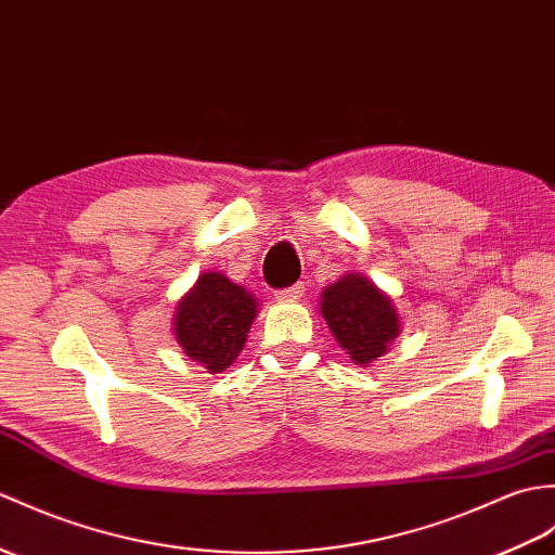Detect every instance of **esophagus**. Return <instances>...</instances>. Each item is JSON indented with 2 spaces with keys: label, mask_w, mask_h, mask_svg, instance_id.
I'll use <instances>...</instances> for the list:
<instances>
[{
  "label": "esophagus",
  "mask_w": 555,
  "mask_h": 555,
  "mask_svg": "<svg viewBox=\"0 0 555 555\" xmlns=\"http://www.w3.org/2000/svg\"><path fill=\"white\" fill-rule=\"evenodd\" d=\"M302 295H305V286H302V283H295V286H291V288L279 291L276 298H279L281 302H295V300H300Z\"/></svg>",
  "instance_id": "obj_1"
}]
</instances>
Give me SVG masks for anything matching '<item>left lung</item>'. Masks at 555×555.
<instances>
[{
  "instance_id": "obj_1",
  "label": "left lung",
  "mask_w": 555,
  "mask_h": 555,
  "mask_svg": "<svg viewBox=\"0 0 555 555\" xmlns=\"http://www.w3.org/2000/svg\"><path fill=\"white\" fill-rule=\"evenodd\" d=\"M319 309L333 338L357 366H371L390 350L402 331V319L390 295L359 272L326 286Z\"/></svg>"
}]
</instances>
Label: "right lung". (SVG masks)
<instances>
[{"label":"right lung","instance_id":"obj_1","mask_svg":"<svg viewBox=\"0 0 555 555\" xmlns=\"http://www.w3.org/2000/svg\"><path fill=\"white\" fill-rule=\"evenodd\" d=\"M255 295L222 272H205L177 302L172 336L182 352L208 373L234 364L257 317Z\"/></svg>","mask_w":555,"mask_h":555}]
</instances>
